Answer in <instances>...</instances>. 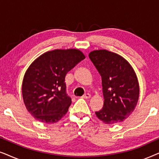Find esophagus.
I'll use <instances>...</instances> for the list:
<instances>
[{
    "mask_svg": "<svg viewBox=\"0 0 159 159\" xmlns=\"http://www.w3.org/2000/svg\"><path fill=\"white\" fill-rule=\"evenodd\" d=\"M90 97H91V95L90 94H88V93H87V94L84 95L82 98H84V99H88V98H90Z\"/></svg>",
    "mask_w": 159,
    "mask_h": 159,
    "instance_id": "obj_1",
    "label": "esophagus"
}]
</instances>
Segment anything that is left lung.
<instances>
[{"label": "left lung", "instance_id": "8db88e82", "mask_svg": "<svg viewBox=\"0 0 159 159\" xmlns=\"http://www.w3.org/2000/svg\"><path fill=\"white\" fill-rule=\"evenodd\" d=\"M89 57L102 78L103 107L95 112L97 117L107 125L125 121L133 112L139 99L135 71L125 58L107 50L91 51Z\"/></svg>", "mask_w": 159, "mask_h": 159}]
</instances>
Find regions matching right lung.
<instances>
[{
    "label": "right lung",
    "instance_id": "1",
    "mask_svg": "<svg viewBox=\"0 0 159 159\" xmlns=\"http://www.w3.org/2000/svg\"><path fill=\"white\" fill-rule=\"evenodd\" d=\"M85 56L78 49H56L36 58L22 82L25 105L40 122L56 123L68 111L71 99L66 95L65 77Z\"/></svg>",
    "mask_w": 159,
    "mask_h": 159
}]
</instances>
